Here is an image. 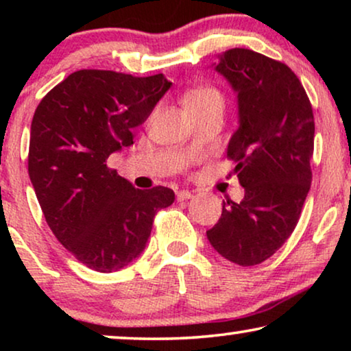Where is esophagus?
<instances>
[{
  "instance_id": "34e87169",
  "label": "esophagus",
  "mask_w": 351,
  "mask_h": 351,
  "mask_svg": "<svg viewBox=\"0 0 351 351\" xmlns=\"http://www.w3.org/2000/svg\"><path fill=\"white\" fill-rule=\"evenodd\" d=\"M176 196H177V201H184V199H190L191 196V191H189V190H179L176 193Z\"/></svg>"
}]
</instances>
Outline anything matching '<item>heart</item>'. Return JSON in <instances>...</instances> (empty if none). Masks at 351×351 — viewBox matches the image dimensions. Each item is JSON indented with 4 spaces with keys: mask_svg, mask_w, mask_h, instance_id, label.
<instances>
[{
    "mask_svg": "<svg viewBox=\"0 0 351 351\" xmlns=\"http://www.w3.org/2000/svg\"><path fill=\"white\" fill-rule=\"evenodd\" d=\"M223 94L215 86H199V88L186 93L184 97V105L186 110H201L210 107L223 108Z\"/></svg>",
    "mask_w": 351,
    "mask_h": 351,
    "instance_id": "obj_1",
    "label": "heart"
}]
</instances>
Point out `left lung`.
Segmentation results:
<instances>
[{
    "mask_svg": "<svg viewBox=\"0 0 351 351\" xmlns=\"http://www.w3.org/2000/svg\"><path fill=\"white\" fill-rule=\"evenodd\" d=\"M238 94L239 128L227 158L244 186L241 203L223 201L208 239L227 261L252 267L294 232L311 185L315 118L300 80L286 64L233 47L215 66Z\"/></svg>",
    "mask_w": 351,
    "mask_h": 351,
    "instance_id": "left-lung-1",
    "label": "left lung"
}]
</instances>
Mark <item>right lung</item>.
Returning <instances> with one entry per match:
<instances>
[{"instance_id":"add662e5","label":"right lung","mask_w":351,"mask_h":351,"mask_svg":"<svg viewBox=\"0 0 351 351\" xmlns=\"http://www.w3.org/2000/svg\"><path fill=\"white\" fill-rule=\"evenodd\" d=\"M169 88L161 73L78 70L35 110L28 176L52 233L90 270L129 265L145 247L158 210L174 203L167 186L138 190L107 166L113 152L132 145L134 128Z\"/></svg>"}]
</instances>
